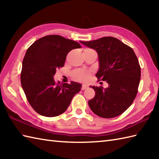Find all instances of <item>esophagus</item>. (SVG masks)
Segmentation results:
<instances>
[{
	"label": "esophagus",
	"instance_id": "1",
	"mask_svg": "<svg viewBox=\"0 0 159 159\" xmlns=\"http://www.w3.org/2000/svg\"><path fill=\"white\" fill-rule=\"evenodd\" d=\"M87 87H88V85H87L86 84H83V85H82V87H81V89L82 90H84V89H87Z\"/></svg>",
	"mask_w": 159,
	"mask_h": 159
}]
</instances>
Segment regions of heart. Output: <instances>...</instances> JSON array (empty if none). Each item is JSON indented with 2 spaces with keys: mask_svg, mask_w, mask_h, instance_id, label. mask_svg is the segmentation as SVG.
Wrapping results in <instances>:
<instances>
[{
  "mask_svg": "<svg viewBox=\"0 0 159 159\" xmlns=\"http://www.w3.org/2000/svg\"><path fill=\"white\" fill-rule=\"evenodd\" d=\"M91 72L84 70H76L73 72V77L79 81H87L89 79Z\"/></svg>",
  "mask_w": 159,
  "mask_h": 159,
  "instance_id": "heart-1",
  "label": "heart"
}]
</instances>
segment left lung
Returning <instances> with one entry per match:
<instances>
[{"label": "left lung", "instance_id": "left-lung-1", "mask_svg": "<svg viewBox=\"0 0 159 159\" xmlns=\"http://www.w3.org/2000/svg\"><path fill=\"white\" fill-rule=\"evenodd\" d=\"M80 42L97 52L99 69L96 76L109 84L105 89L92 87L96 94L88 102L90 109L101 117L120 116L131 105L138 92L141 67L135 53L112 37Z\"/></svg>", "mask_w": 159, "mask_h": 159}]
</instances>
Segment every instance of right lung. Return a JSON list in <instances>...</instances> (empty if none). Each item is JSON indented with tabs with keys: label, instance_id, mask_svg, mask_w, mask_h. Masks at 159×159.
<instances>
[{
	"label": "right lung",
	"instance_id": "1",
	"mask_svg": "<svg viewBox=\"0 0 159 159\" xmlns=\"http://www.w3.org/2000/svg\"><path fill=\"white\" fill-rule=\"evenodd\" d=\"M78 42L57 35L37 40L27 49L20 74L22 87L32 108L45 117H55L67 110L81 89L76 82L56 83V70L64 66L70 50L80 48Z\"/></svg>",
	"mask_w": 159,
	"mask_h": 159
}]
</instances>
